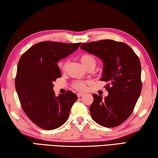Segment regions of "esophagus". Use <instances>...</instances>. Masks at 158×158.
I'll list each match as a JSON object with an SVG mask.
<instances>
[{
    "label": "esophagus",
    "instance_id": "obj_1",
    "mask_svg": "<svg viewBox=\"0 0 158 158\" xmlns=\"http://www.w3.org/2000/svg\"><path fill=\"white\" fill-rule=\"evenodd\" d=\"M77 95V96H78L79 98H80V97H81L83 95H84V93H78Z\"/></svg>",
    "mask_w": 158,
    "mask_h": 158
}]
</instances>
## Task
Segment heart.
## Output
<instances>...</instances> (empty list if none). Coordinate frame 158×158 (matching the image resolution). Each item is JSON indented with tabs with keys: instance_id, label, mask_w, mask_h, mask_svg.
<instances>
[{
	"instance_id": "heart-1",
	"label": "heart",
	"mask_w": 158,
	"mask_h": 158,
	"mask_svg": "<svg viewBox=\"0 0 158 158\" xmlns=\"http://www.w3.org/2000/svg\"><path fill=\"white\" fill-rule=\"evenodd\" d=\"M79 60L84 68L87 69H94L96 65V60L94 56L90 54H88V53H85V54H82L81 56L79 57ZM68 60H62L60 61L58 63V68H59L61 70H64L65 69L67 65H68ZM73 87L74 89L78 90H84L86 88V84L84 81H78L73 83Z\"/></svg>"
}]
</instances>
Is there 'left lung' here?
<instances>
[{"label":"left lung","mask_w":158,"mask_h":158,"mask_svg":"<svg viewBox=\"0 0 158 158\" xmlns=\"http://www.w3.org/2000/svg\"><path fill=\"white\" fill-rule=\"evenodd\" d=\"M80 49L103 61L101 81L106 82L109 95L102 98L93 94L90 106L93 119L102 126L114 127L132 113L142 88L139 58L124 42L111 40L83 43Z\"/></svg>","instance_id":"left-lung-1"}]
</instances>
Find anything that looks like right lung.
Masks as SVG:
<instances>
[{
    "instance_id": "1",
    "label": "right lung",
    "mask_w": 158,
    "mask_h": 158,
    "mask_svg": "<svg viewBox=\"0 0 158 158\" xmlns=\"http://www.w3.org/2000/svg\"><path fill=\"white\" fill-rule=\"evenodd\" d=\"M80 44L38 42L19 60L15 88L21 107L31 121L42 129L52 130L63 125L78 99L69 90L56 97L53 83L61 77L57 63L75 52Z\"/></svg>"
}]
</instances>
